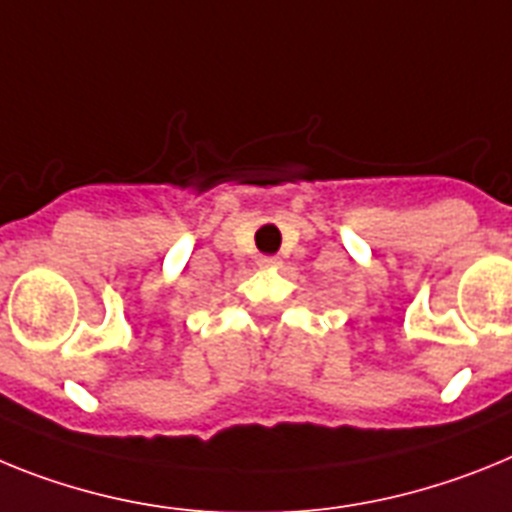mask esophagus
<instances>
[{
	"mask_svg": "<svg viewBox=\"0 0 512 512\" xmlns=\"http://www.w3.org/2000/svg\"><path fill=\"white\" fill-rule=\"evenodd\" d=\"M257 262H260L262 268H270V265H275V262H278V260H275V257L265 255V257H260V260H257Z\"/></svg>",
	"mask_w": 512,
	"mask_h": 512,
	"instance_id": "obj_1",
	"label": "esophagus"
}]
</instances>
